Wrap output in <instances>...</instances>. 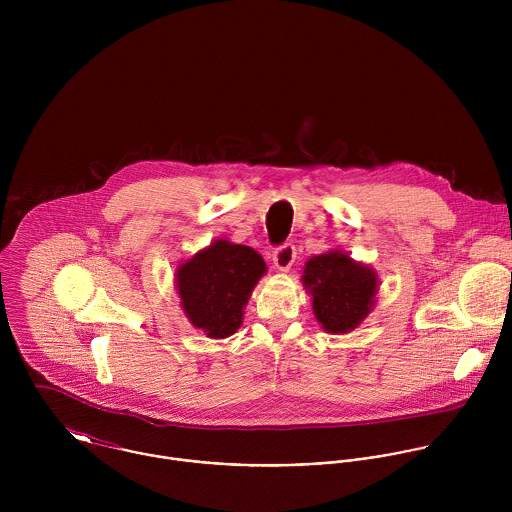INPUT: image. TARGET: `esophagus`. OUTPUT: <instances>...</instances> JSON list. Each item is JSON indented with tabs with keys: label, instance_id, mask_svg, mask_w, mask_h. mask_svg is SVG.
<instances>
[{
	"label": "esophagus",
	"instance_id": "1",
	"mask_svg": "<svg viewBox=\"0 0 512 512\" xmlns=\"http://www.w3.org/2000/svg\"><path fill=\"white\" fill-rule=\"evenodd\" d=\"M272 260H274V264H276L278 270H282V272L290 270L293 260H295V246H293L292 242H286V244L274 248Z\"/></svg>",
	"mask_w": 512,
	"mask_h": 512
}]
</instances>
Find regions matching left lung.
Wrapping results in <instances>:
<instances>
[{"instance_id": "obj_1", "label": "left lung", "mask_w": 512, "mask_h": 512, "mask_svg": "<svg viewBox=\"0 0 512 512\" xmlns=\"http://www.w3.org/2000/svg\"><path fill=\"white\" fill-rule=\"evenodd\" d=\"M301 280L327 333L353 331L368 315L378 290L376 274L339 250L307 260Z\"/></svg>"}]
</instances>
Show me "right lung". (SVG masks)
Segmentation results:
<instances>
[{"mask_svg": "<svg viewBox=\"0 0 512 512\" xmlns=\"http://www.w3.org/2000/svg\"><path fill=\"white\" fill-rule=\"evenodd\" d=\"M262 256L242 244L217 240L177 270V288L191 323L213 339H224L242 325L246 305L260 276Z\"/></svg>", "mask_w": 512, "mask_h": 512, "instance_id": "right-lung-1", "label": "right lung"}]
</instances>
